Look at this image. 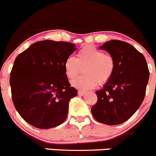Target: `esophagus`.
Listing matches in <instances>:
<instances>
[{"instance_id": "esophagus-1", "label": "esophagus", "mask_w": 156, "mask_h": 156, "mask_svg": "<svg viewBox=\"0 0 156 156\" xmlns=\"http://www.w3.org/2000/svg\"><path fill=\"white\" fill-rule=\"evenodd\" d=\"M85 94H86V92H84V91L80 90V91H79V92H78V95H81V96H82V95H84Z\"/></svg>"}]
</instances>
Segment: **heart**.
I'll use <instances>...</instances> for the list:
<instances>
[{
	"label": "heart",
	"instance_id": "obj_1",
	"mask_svg": "<svg viewBox=\"0 0 156 156\" xmlns=\"http://www.w3.org/2000/svg\"><path fill=\"white\" fill-rule=\"evenodd\" d=\"M115 60L112 55H105L102 51L92 46H86L80 50L76 58L67 57L64 62L67 77L73 80L81 73L85 75L72 82V86L80 90H89L98 85L107 83L113 76Z\"/></svg>",
	"mask_w": 156,
	"mask_h": 156
}]
</instances>
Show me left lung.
Returning <instances> with one entry per match:
<instances>
[{
  "label": "left lung",
  "instance_id": "left-lung-1",
  "mask_svg": "<svg viewBox=\"0 0 156 156\" xmlns=\"http://www.w3.org/2000/svg\"><path fill=\"white\" fill-rule=\"evenodd\" d=\"M100 49L107 51L116 65L112 79L95 92L98 101L91 111L98 122L117 125L127 121L141 105L149 71L143 54L129 43L111 40Z\"/></svg>",
  "mask_w": 156,
  "mask_h": 156
}]
</instances>
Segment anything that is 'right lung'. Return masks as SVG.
<instances>
[{"label": "right lung", "instance_id": "right-lung-1", "mask_svg": "<svg viewBox=\"0 0 156 156\" xmlns=\"http://www.w3.org/2000/svg\"><path fill=\"white\" fill-rule=\"evenodd\" d=\"M74 44L52 40L37 41L16 58L10 73L12 99L18 113L39 129L62 124L70 100L77 95L64 69Z\"/></svg>", "mask_w": 156, "mask_h": 156}]
</instances>
